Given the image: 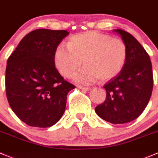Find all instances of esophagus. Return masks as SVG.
I'll list each match as a JSON object with an SVG mask.
<instances>
[{"label": "esophagus", "instance_id": "1", "mask_svg": "<svg viewBox=\"0 0 158 158\" xmlns=\"http://www.w3.org/2000/svg\"><path fill=\"white\" fill-rule=\"evenodd\" d=\"M79 88L80 89H82V90H85V91H88V90L90 89L89 87H83V86H79Z\"/></svg>", "mask_w": 158, "mask_h": 158}]
</instances>
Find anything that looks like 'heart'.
Listing matches in <instances>:
<instances>
[{
    "label": "heart",
    "mask_w": 158,
    "mask_h": 158,
    "mask_svg": "<svg viewBox=\"0 0 158 158\" xmlns=\"http://www.w3.org/2000/svg\"><path fill=\"white\" fill-rule=\"evenodd\" d=\"M128 57V48L120 38L97 31L73 35L67 46L59 45L54 52L56 69L65 78L73 76L78 83L90 84L99 79L106 82L123 70Z\"/></svg>",
    "instance_id": "b5f03b06"
}]
</instances>
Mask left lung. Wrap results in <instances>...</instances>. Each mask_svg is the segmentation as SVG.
<instances>
[{
  "label": "left lung",
  "mask_w": 158,
  "mask_h": 158,
  "mask_svg": "<svg viewBox=\"0 0 158 158\" xmlns=\"http://www.w3.org/2000/svg\"><path fill=\"white\" fill-rule=\"evenodd\" d=\"M113 31L127 46V60L123 70L103 85L106 98L95 111L102 120L120 124L134 120L143 113L151 96L154 78L149 55L138 41L121 29Z\"/></svg>",
  "instance_id": "left-lung-1"
}]
</instances>
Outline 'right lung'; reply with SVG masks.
I'll use <instances>...</instances> for the list:
<instances>
[{"label": "right lung", "instance_id": "obj_1", "mask_svg": "<svg viewBox=\"0 0 158 158\" xmlns=\"http://www.w3.org/2000/svg\"><path fill=\"white\" fill-rule=\"evenodd\" d=\"M69 34L37 29L26 35L8 58L6 95L10 108L31 127H50L61 119L74 85L64 80L54 62L56 48Z\"/></svg>", "mask_w": 158, "mask_h": 158}]
</instances>
